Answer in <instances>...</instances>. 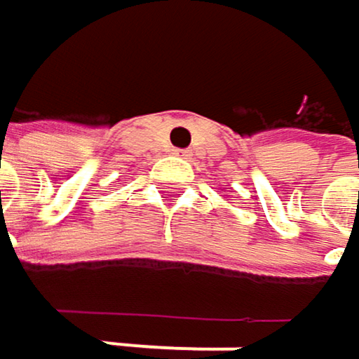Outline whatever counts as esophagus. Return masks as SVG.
I'll return each instance as SVG.
<instances>
[{
    "instance_id": "obj_1",
    "label": "esophagus",
    "mask_w": 359,
    "mask_h": 359,
    "mask_svg": "<svg viewBox=\"0 0 359 359\" xmlns=\"http://www.w3.org/2000/svg\"><path fill=\"white\" fill-rule=\"evenodd\" d=\"M172 154H175V156H180V158H189V156H191V154H189L187 149H175Z\"/></svg>"
}]
</instances>
